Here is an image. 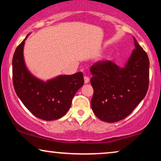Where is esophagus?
Listing matches in <instances>:
<instances>
[{"label": "esophagus", "mask_w": 161, "mask_h": 161, "mask_svg": "<svg viewBox=\"0 0 161 161\" xmlns=\"http://www.w3.org/2000/svg\"><path fill=\"white\" fill-rule=\"evenodd\" d=\"M89 82V78H88V77L85 76V77H84V83H88Z\"/></svg>", "instance_id": "obj_1"}]
</instances>
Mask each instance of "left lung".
<instances>
[{
	"label": "left lung",
	"mask_w": 161,
	"mask_h": 161,
	"mask_svg": "<svg viewBox=\"0 0 161 161\" xmlns=\"http://www.w3.org/2000/svg\"><path fill=\"white\" fill-rule=\"evenodd\" d=\"M135 49L120 67L111 61H98L90 68L94 89L91 106L97 118L113 123L125 119L142 102L149 86V61L133 36Z\"/></svg>",
	"instance_id": "8db88e82"
}]
</instances>
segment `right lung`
Returning <instances> with one entry per match:
<instances>
[{
  "mask_svg": "<svg viewBox=\"0 0 161 161\" xmlns=\"http://www.w3.org/2000/svg\"><path fill=\"white\" fill-rule=\"evenodd\" d=\"M30 34L16 48L12 58L13 84L23 105L37 118L52 121L69 111L75 94L84 83L83 73L60 75L46 81L34 76L25 64L23 49Z\"/></svg>",
  "mask_w": 161,
  "mask_h": 161,
  "instance_id": "1",
  "label": "right lung"
}]
</instances>
